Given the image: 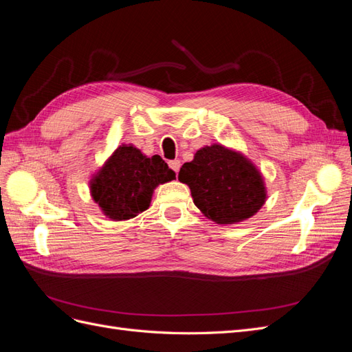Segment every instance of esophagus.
I'll list each match as a JSON object with an SVG mask.
<instances>
[{
	"label": "esophagus",
	"mask_w": 352,
	"mask_h": 352,
	"mask_svg": "<svg viewBox=\"0 0 352 352\" xmlns=\"http://www.w3.org/2000/svg\"><path fill=\"white\" fill-rule=\"evenodd\" d=\"M168 166H170V168L173 170V172H179V168H180V160H172V162H168Z\"/></svg>",
	"instance_id": "esophagus-1"
}]
</instances>
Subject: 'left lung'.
I'll return each instance as SVG.
<instances>
[{
  "label": "left lung",
  "instance_id": "8db88e82",
  "mask_svg": "<svg viewBox=\"0 0 352 352\" xmlns=\"http://www.w3.org/2000/svg\"><path fill=\"white\" fill-rule=\"evenodd\" d=\"M179 180L186 184L194 204L217 225H235L252 217L267 199L264 179L242 153L221 144L202 146L185 163Z\"/></svg>",
  "mask_w": 352,
  "mask_h": 352
}]
</instances>
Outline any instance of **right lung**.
I'll list each match as a JSON object with an SVG mask.
<instances>
[{"mask_svg": "<svg viewBox=\"0 0 352 352\" xmlns=\"http://www.w3.org/2000/svg\"><path fill=\"white\" fill-rule=\"evenodd\" d=\"M176 179L160 155L148 157L132 144H122L89 180L92 199L114 221L129 220L151 204L154 189Z\"/></svg>", "mask_w": 352, "mask_h": 352, "instance_id": "add662e5", "label": "right lung"}]
</instances>
